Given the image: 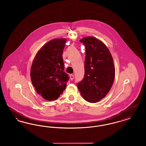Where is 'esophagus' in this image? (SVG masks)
<instances>
[{
	"mask_svg": "<svg viewBox=\"0 0 146 146\" xmlns=\"http://www.w3.org/2000/svg\"><path fill=\"white\" fill-rule=\"evenodd\" d=\"M70 79L71 80H73L74 79V76L73 74H70Z\"/></svg>",
	"mask_w": 146,
	"mask_h": 146,
	"instance_id": "esophagus-1",
	"label": "esophagus"
}]
</instances>
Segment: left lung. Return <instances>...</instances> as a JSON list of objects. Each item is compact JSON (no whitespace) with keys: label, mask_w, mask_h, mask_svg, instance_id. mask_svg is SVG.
I'll return each instance as SVG.
<instances>
[{"label":"left lung","mask_w":146,"mask_h":146,"mask_svg":"<svg viewBox=\"0 0 146 146\" xmlns=\"http://www.w3.org/2000/svg\"><path fill=\"white\" fill-rule=\"evenodd\" d=\"M85 47V74L77 85L84 98L96 103L104 98L111 90L115 77L113 59L104 42L88 36L81 39Z\"/></svg>","instance_id":"left-lung-1"}]
</instances>
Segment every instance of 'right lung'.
Wrapping results in <instances>:
<instances>
[{"label":"right lung","mask_w":146,"mask_h":146,"mask_svg":"<svg viewBox=\"0 0 146 146\" xmlns=\"http://www.w3.org/2000/svg\"><path fill=\"white\" fill-rule=\"evenodd\" d=\"M66 39H56L45 44L36 54L31 78L36 92L48 101L57 100L70 79L64 72L63 51Z\"/></svg>","instance_id":"add662e5"}]
</instances>
